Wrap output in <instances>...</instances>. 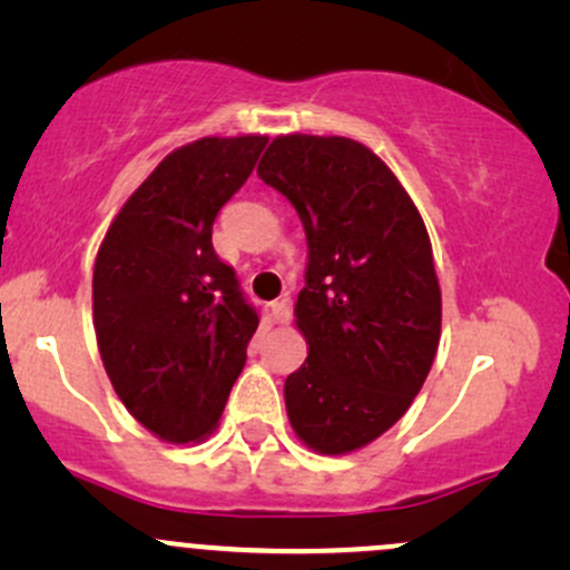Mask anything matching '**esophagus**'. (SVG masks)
<instances>
[{
    "instance_id": "esophagus-1",
    "label": "esophagus",
    "mask_w": 570,
    "mask_h": 570,
    "mask_svg": "<svg viewBox=\"0 0 570 570\" xmlns=\"http://www.w3.org/2000/svg\"><path fill=\"white\" fill-rule=\"evenodd\" d=\"M271 318L273 324H286L292 318V307H289V299H276V303L271 305Z\"/></svg>"
}]
</instances>
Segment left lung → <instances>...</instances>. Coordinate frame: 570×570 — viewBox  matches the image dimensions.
I'll use <instances>...</instances> for the list:
<instances>
[{"instance_id": "8db88e82", "label": "left lung", "mask_w": 570, "mask_h": 570, "mask_svg": "<svg viewBox=\"0 0 570 570\" xmlns=\"http://www.w3.org/2000/svg\"><path fill=\"white\" fill-rule=\"evenodd\" d=\"M257 174L307 238L294 305L307 358L284 385L289 423L318 453H351L394 426L434 364L442 294L426 225L391 168L343 136H278Z\"/></svg>"}]
</instances>
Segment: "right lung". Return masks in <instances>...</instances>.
Returning <instances> with one entry per match:
<instances>
[{"instance_id":"right-lung-1","label":"right lung","mask_w":570,"mask_h":570,"mask_svg":"<svg viewBox=\"0 0 570 570\" xmlns=\"http://www.w3.org/2000/svg\"><path fill=\"white\" fill-rule=\"evenodd\" d=\"M267 136H208L174 149L126 200L94 267L104 367L130 415L174 444L217 426L259 313L212 244Z\"/></svg>"}]
</instances>
